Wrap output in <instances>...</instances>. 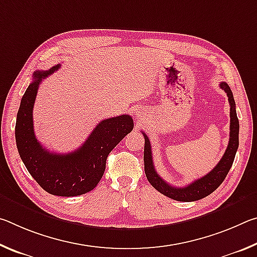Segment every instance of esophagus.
<instances>
[{
	"label": "esophagus",
	"instance_id": "1",
	"mask_svg": "<svg viewBox=\"0 0 257 257\" xmlns=\"http://www.w3.org/2000/svg\"><path fill=\"white\" fill-rule=\"evenodd\" d=\"M135 114H136V115H138V116H139V115H142V112L137 110L136 112H135Z\"/></svg>",
	"mask_w": 257,
	"mask_h": 257
}]
</instances>
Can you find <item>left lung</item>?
Instances as JSON below:
<instances>
[{
    "label": "left lung",
    "mask_w": 257,
    "mask_h": 257,
    "mask_svg": "<svg viewBox=\"0 0 257 257\" xmlns=\"http://www.w3.org/2000/svg\"><path fill=\"white\" fill-rule=\"evenodd\" d=\"M220 87L227 93L228 101L230 103V138L228 147L224 152L222 159L220 160V162L215 165V168H213V170L208 172L207 175L193 181L186 187H175L169 185L156 172L153 158H152L150 139L146 136L145 133H143L145 138L144 168L146 178L150 181V184L156 190L160 191L161 194H163L164 196H168L179 202H194L202 199L212 194L217 187L222 184L228 175L230 168L232 167L239 145V121L237 118L236 103H234L231 89H230V87L225 82H221Z\"/></svg>",
    "instance_id": "left-lung-1"
}]
</instances>
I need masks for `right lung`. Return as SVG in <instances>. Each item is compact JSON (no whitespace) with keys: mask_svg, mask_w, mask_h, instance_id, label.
<instances>
[{"mask_svg":"<svg viewBox=\"0 0 257 257\" xmlns=\"http://www.w3.org/2000/svg\"><path fill=\"white\" fill-rule=\"evenodd\" d=\"M60 68L35 71L33 81L21 98L17 114L16 142L20 158L37 184L55 196H78L93 190L105 171L110 152L134 129L128 114L102 120L86 142L72 153L58 154L45 150L34 133L33 108L43 79Z\"/></svg>","mask_w":257,"mask_h":257,"instance_id":"right-lung-1","label":"right lung"}]
</instances>
